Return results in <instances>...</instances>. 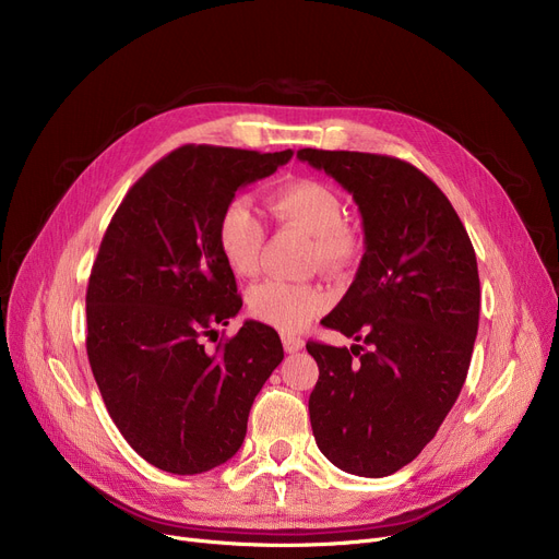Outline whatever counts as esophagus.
<instances>
[{"mask_svg":"<svg viewBox=\"0 0 559 559\" xmlns=\"http://www.w3.org/2000/svg\"><path fill=\"white\" fill-rule=\"evenodd\" d=\"M304 340L301 337H297V335H289V333H285L283 335V348L287 350V354H299V350L304 348Z\"/></svg>","mask_w":559,"mask_h":559,"instance_id":"obj_1","label":"esophagus"}]
</instances>
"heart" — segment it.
Masks as SVG:
<instances>
[{
	"label": "heart",
	"mask_w": 559,
	"mask_h": 559,
	"mask_svg": "<svg viewBox=\"0 0 559 559\" xmlns=\"http://www.w3.org/2000/svg\"><path fill=\"white\" fill-rule=\"evenodd\" d=\"M270 203L278 219L312 233L310 260L314 264L340 272L356 260L360 242L344 224L342 199L326 183L314 179L285 183L272 194ZM264 228L249 201L242 197L230 199L217 222V249L226 267L238 276H251L258 270ZM247 304L262 324L297 333L331 306V295L317 283L270 278L249 289Z\"/></svg>",
	"instance_id": "obj_1"
}]
</instances>
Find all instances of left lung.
Returning <instances> with one entry per match:
<instances>
[{
  "label": "left lung",
  "mask_w": 559,
  "mask_h": 559,
  "mask_svg": "<svg viewBox=\"0 0 559 559\" xmlns=\"http://www.w3.org/2000/svg\"><path fill=\"white\" fill-rule=\"evenodd\" d=\"M297 158L354 194L365 230L358 274L321 319L356 344H306L319 367L312 432L342 472L383 478L424 451L460 396L480 314L476 251L415 165L324 150Z\"/></svg>",
  "instance_id": "obj_1"
}]
</instances>
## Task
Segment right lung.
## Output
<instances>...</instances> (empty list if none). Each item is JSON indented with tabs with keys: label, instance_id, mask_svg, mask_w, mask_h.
<instances>
[{
	"label": "right lung",
	"instance_id": "right-lung-1",
	"mask_svg": "<svg viewBox=\"0 0 559 559\" xmlns=\"http://www.w3.org/2000/svg\"><path fill=\"white\" fill-rule=\"evenodd\" d=\"M292 154L186 144L140 176L106 228L85 295L87 360L115 426L167 474L211 472L238 453L283 360L278 333L253 319L215 348L205 337L242 308L217 249L219 215Z\"/></svg>",
	"mask_w": 559,
	"mask_h": 559
}]
</instances>
